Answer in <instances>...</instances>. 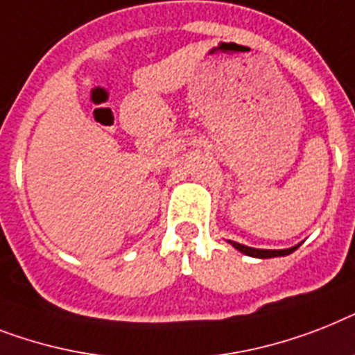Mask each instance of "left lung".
<instances>
[{
  "label": "left lung",
  "mask_w": 355,
  "mask_h": 355,
  "mask_svg": "<svg viewBox=\"0 0 355 355\" xmlns=\"http://www.w3.org/2000/svg\"><path fill=\"white\" fill-rule=\"evenodd\" d=\"M227 243L232 244L235 250H239L241 253L244 255H250V257H257V259H272V257H286L290 255L292 252H295L301 244L297 246H292V248H286V250H259V248H250V246H244V244H239L235 241H227Z\"/></svg>",
  "instance_id": "1"
}]
</instances>
